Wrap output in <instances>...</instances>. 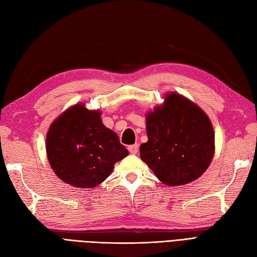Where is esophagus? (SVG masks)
I'll return each mask as SVG.
<instances>
[{"instance_id": "34e87169", "label": "esophagus", "mask_w": 257, "mask_h": 257, "mask_svg": "<svg viewBox=\"0 0 257 257\" xmlns=\"http://www.w3.org/2000/svg\"><path fill=\"white\" fill-rule=\"evenodd\" d=\"M128 151H130V154H132V155H136L137 152H138V145L137 144H135V145H132V146H128Z\"/></svg>"}]
</instances>
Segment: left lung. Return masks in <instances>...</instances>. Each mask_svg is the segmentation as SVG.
Segmentation results:
<instances>
[{"label":"left lung","instance_id":"8db88e82","mask_svg":"<svg viewBox=\"0 0 257 257\" xmlns=\"http://www.w3.org/2000/svg\"><path fill=\"white\" fill-rule=\"evenodd\" d=\"M148 142L141 158L168 186L189 184L209 168L214 156V132L207 115L178 94L146 116Z\"/></svg>","mask_w":257,"mask_h":257}]
</instances>
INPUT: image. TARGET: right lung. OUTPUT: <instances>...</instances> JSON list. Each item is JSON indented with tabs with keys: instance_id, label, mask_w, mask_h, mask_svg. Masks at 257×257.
Returning a JSON list of instances; mask_svg holds the SVG:
<instances>
[{
	"instance_id": "right-lung-1",
	"label": "right lung",
	"mask_w": 257,
	"mask_h": 257,
	"mask_svg": "<svg viewBox=\"0 0 257 257\" xmlns=\"http://www.w3.org/2000/svg\"><path fill=\"white\" fill-rule=\"evenodd\" d=\"M46 152L55 174L78 188L99 185L128 155L114 132L103 125L100 112L82 105L54 121L46 137Z\"/></svg>"
}]
</instances>
